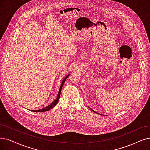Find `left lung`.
<instances>
[{"label":"left lung","instance_id":"left-lung-1","mask_svg":"<svg viewBox=\"0 0 150 150\" xmlns=\"http://www.w3.org/2000/svg\"><path fill=\"white\" fill-rule=\"evenodd\" d=\"M90 109H91V110H92V111H93V112H95V113H97V112H95V111H93V110H92V109H91V108H90Z\"/></svg>","mask_w":150,"mask_h":150}]
</instances>
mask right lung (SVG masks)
<instances>
[{
  "instance_id": "add662e5",
  "label": "right lung",
  "mask_w": 150,
  "mask_h": 150,
  "mask_svg": "<svg viewBox=\"0 0 150 150\" xmlns=\"http://www.w3.org/2000/svg\"><path fill=\"white\" fill-rule=\"evenodd\" d=\"M68 76H69V75L67 76V77H65L64 79H63V81H62V84H61V86H60V88H59V92H58V95H57V97L56 98V99L54 100V101H53V102H52V103L50 105H49V106H47L45 107L44 108L40 109V110H31V111H33V112H45V111H49V110L52 109L54 107V106L57 105V103L58 102V100H59V96H60V93H61V91H62V87H63V84H64V83L66 79H67V77H68Z\"/></svg>"
}]
</instances>
